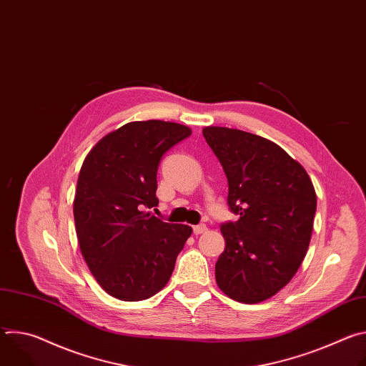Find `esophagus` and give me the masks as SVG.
<instances>
[{"label":"esophagus","instance_id":"1","mask_svg":"<svg viewBox=\"0 0 366 366\" xmlns=\"http://www.w3.org/2000/svg\"><path fill=\"white\" fill-rule=\"evenodd\" d=\"M208 229H207V226L205 224H197V226H194L192 227V232H194V234H202V233H205Z\"/></svg>","mask_w":366,"mask_h":366}]
</instances>
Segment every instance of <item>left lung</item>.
<instances>
[{"mask_svg":"<svg viewBox=\"0 0 366 366\" xmlns=\"http://www.w3.org/2000/svg\"><path fill=\"white\" fill-rule=\"evenodd\" d=\"M229 184L227 204L239 219L220 226L226 240L216 262L219 288L254 304L282 290L307 253L317 197L305 169L274 142L229 129L205 127Z\"/></svg>","mask_w":366,"mask_h":366,"instance_id":"left-lung-1","label":"left lung"}]
</instances>
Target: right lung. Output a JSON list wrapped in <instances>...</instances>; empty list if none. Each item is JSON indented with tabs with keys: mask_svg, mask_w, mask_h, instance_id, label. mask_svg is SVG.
<instances>
[{
	"mask_svg": "<svg viewBox=\"0 0 366 366\" xmlns=\"http://www.w3.org/2000/svg\"><path fill=\"white\" fill-rule=\"evenodd\" d=\"M189 134V127L169 122L127 123L104 136L82 164L74 199L79 247L97 282L119 300L159 292L192 233L144 212L159 204L162 156Z\"/></svg>",
	"mask_w": 366,
	"mask_h": 366,
	"instance_id": "obj_1",
	"label": "right lung"
}]
</instances>
